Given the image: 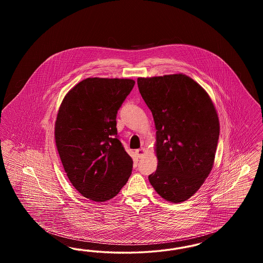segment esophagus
I'll list each match as a JSON object with an SVG mask.
<instances>
[{"label":"esophagus","instance_id":"34e87169","mask_svg":"<svg viewBox=\"0 0 263 263\" xmlns=\"http://www.w3.org/2000/svg\"><path fill=\"white\" fill-rule=\"evenodd\" d=\"M144 154H145L144 148H140V149L136 150V155H137L138 158H142L144 156Z\"/></svg>","mask_w":263,"mask_h":263}]
</instances>
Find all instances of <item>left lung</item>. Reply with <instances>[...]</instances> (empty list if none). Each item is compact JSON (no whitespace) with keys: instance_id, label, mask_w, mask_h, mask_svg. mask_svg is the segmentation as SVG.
I'll return each mask as SVG.
<instances>
[{"instance_id":"obj_1","label":"left lung","mask_w":263,"mask_h":263,"mask_svg":"<svg viewBox=\"0 0 263 263\" xmlns=\"http://www.w3.org/2000/svg\"><path fill=\"white\" fill-rule=\"evenodd\" d=\"M137 84L157 129L158 166L150 183L166 201L187 200L214 164L220 123L212 100L183 74L138 78Z\"/></svg>"}]
</instances>
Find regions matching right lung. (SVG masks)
Segmentation results:
<instances>
[{
    "mask_svg": "<svg viewBox=\"0 0 263 263\" xmlns=\"http://www.w3.org/2000/svg\"><path fill=\"white\" fill-rule=\"evenodd\" d=\"M135 85L131 79L88 78L65 96L55 122V142L73 186L104 202L128 181L133 161L118 139L116 115Z\"/></svg>",
    "mask_w": 263,
    "mask_h": 263,
    "instance_id": "obj_1",
    "label": "right lung"
}]
</instances>
